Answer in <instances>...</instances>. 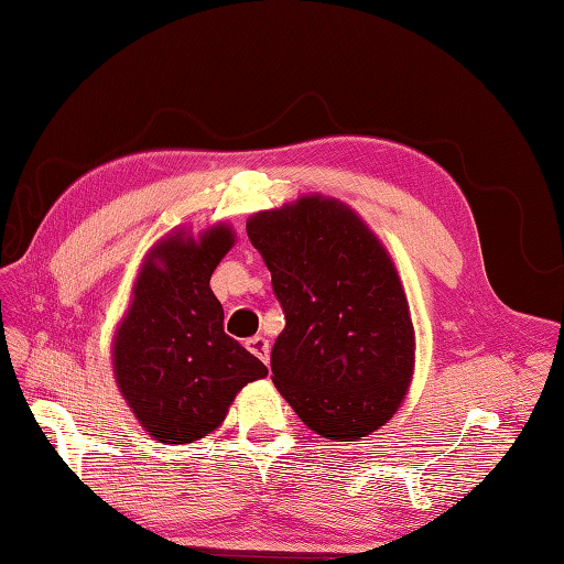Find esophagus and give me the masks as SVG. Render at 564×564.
<instances>
[{
    "instance_id": "1",
    "label": "esophagus",
    "mask_w": 564,
    "mask_h": 564,
    "mask_svg": "<svg viewBox=\"0 0 564 564\" xmlns=\"http://www.w3.org/2000/svg\"><path fill=\"white\" fill-rule=\"evenodd\" d=\"M247 350H250L252 356H257L261 362L269 365V350H271V346H269V341H267L264 336H252L250 341H247Z\"/></svg>"
}]
</instances>
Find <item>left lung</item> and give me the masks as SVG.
<instances>
[{"instance_id": "8db88e82", "label": "left lung", "mask_w": 564, "mask_h": 564, "mask_svg": "<svg viewBox=\"0 0 564 564\" xmlns=\"http://www.w3.org/2000/svg\"><path fill=\"white\" fill-rule=\"evenodd\" d=\"M285 329L273 384L312 432L356 442L409 394L415 329L399 271L372 228L334 196L303 194L247 218Z\"/></svg>"}]
</instances>
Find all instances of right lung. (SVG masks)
Instances as JSON below:
<instances>
[{"instance_id": "add662e5", "label": "right lung", "mask_w": 564, "mask_h": 564, "mask_svg": "<svg viewBox=\"0 0 564 564\" xmlns=\"http://www.w3.org/2000/svg\"><path fill=\"white\" fill-rule=\"evenodd\" d=\"M235 245L228 223L175 228L143 257L115 326L110 358L122 399L147 435L192 444L226 421L238 391L267 365L223 332L212 273Z\"/></svg>"}]
</instances>
